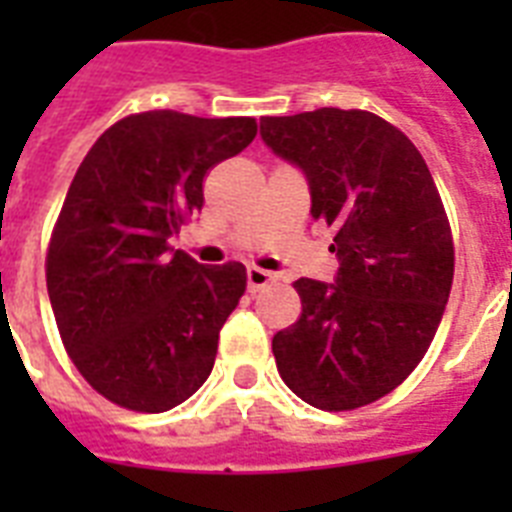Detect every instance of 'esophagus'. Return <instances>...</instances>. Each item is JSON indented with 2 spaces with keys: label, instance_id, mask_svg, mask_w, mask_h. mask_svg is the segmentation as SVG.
<instances>
[{
  "label": "esophagus",
  "instance_id": "34e87169",
  "mask_svg": "<svg viewBox=\"0 0 512 512\" xmlns=\"http://www.w3.org/2000/svg\"><path fill=\"white\" fill-rule=\"evenodd\" d=\"M273 281V273L263 271V268H255V265H249L247 268V287L249 292H257V289L268 287Z\"/></svg>",
  "mask_w": 512,
  "mask_h": 512
}]
</instances>
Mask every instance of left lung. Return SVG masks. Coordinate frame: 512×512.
Returning a JSON list of instances; mask_svg holds the SVG:
<instances>
[{
	"label": "left lung",
	"mask_w": 512,
	"mask_h": 512,
	"mask_svg": "<svg viewBox=\"0 0 512 512\" xmlns=\"http://www.w3.org/2000/svg\"><path fill=\"white\" fill-rule=\"evenodd\" d=\"M260 138L305 175L340 263L332 284L295 281L303 313L273 335L281 380L327 412L372 404L420 364L452 292L436 183L412 140L369 111L265 116Z\"/></svg>",
	"instance_id": "8db88e82"
}]
</instances>
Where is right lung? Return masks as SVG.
Instances as JSON below:
<instances>
[{"mask_svg":"<svg viewBox=\"0 0 512 512\" xmlns=\"http://www.w3.org/2000/svg\"><path fill=\"white\" fill-rule=\"evenodd\" d=\"M249 116L146 111L79 164L47 252V295L68 356L108 401L167 412L204 385L241 263L201 265L170 239L204 204V175L255 140Z\"/></svg>","mask_w":512,"mask_h":512,"instance_id":"1","label":"right lung"}]
</instances>
